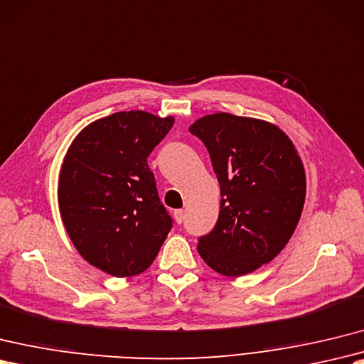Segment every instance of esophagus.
<instances>
[{
	"label": "esophagus",
	"instance_id": "34e87169",
	"mask_svg": "<svg viewBox=\"0 0 364 364\" xmlns=\"http://www.w3.org/2000/svg\"><path fill=\"white\" fill-rule=\"evenodd\" d=\"M173 215H175V220H176V223H183L184 222V218H186V210H183V209H176L175 213H173Z\"/></svg>",
	"mask_w": 364,
	"mask_h": 364
}]
</instances>
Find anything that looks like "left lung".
<instances>
[{
    "label": "left lung",
    "instance_id": "8db88e82",
    "mask_svg": "<svg viewBox=\"0 0 364 364\" xmlns=\"http://www.w3.org/2000/svg\"><path fill=\"white\" fill-rule=\"evenodd\" d=\"M220 184V214L198 239L201 259L223 276L252 273L290 240L306 200V172L291 139L267 121L215 113L189 127Z\"/></svg>",
    "mask_w": 364,
    "mask_h": 364
}]
</instances>
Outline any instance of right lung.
Wrapping results in <instances>:
<instances>
[{
	"mask_svg": "<svg viewBox=\"0 0 364 364\" xmlns=\"http://www.w3.org/2000/svg\"><path fill=\"white\" fill-rule=\"evenodd\" d=\"M173 122L119 112L87 125L66 151L57 191L62 222L79 255L108 274L146 272L172 230L147 158Z\"/></svg>",
	"mask_w": 364,
	"mask_h": 364,
	"instance_id": "add662e5",
	"label": "right lung"
}]
</instances>
